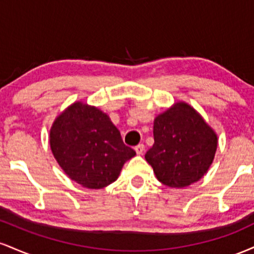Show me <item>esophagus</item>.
Returning a JSON list of instances; mask_svg holds the SVG:
<instances>
[{"label":"esophagus","instance_id":"1","mask_svg":"<svg viewBox=\"0 0 254 254\" xmlns=\"http://www.w3.org/2000/svg\"><path fill=\"white\" fill-rule=\"evenodd\" d=\"M144 144L143 143H139V144H137L136 147H135V150H136V153L138 154V155H141V154H143V151H144Z\"/></svg>","mask_w":254,"mask_h":254}]
</instances>
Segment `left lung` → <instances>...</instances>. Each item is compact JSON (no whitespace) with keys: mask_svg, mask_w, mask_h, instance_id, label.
Listing matches in <instances>:
<instances>
[{"mask_svg":"<svg viewBox=\"0 0 254 254\" xmlns=\"http://www.w3.org/2000/svg\"><path fill=\"white\" fill-rule=\"evenodd\" d=\"M216 148L214 130L190 105L178 103L154 121V144L145 160L159 182L185 188L206 173Z\"/></svg>","mask_w":254,"mask_h":254,"instance_id":"8db88e82","label":"left lung"}]
</instances>
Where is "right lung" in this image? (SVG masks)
Returning <instances> with one entry per match:
<instances>
[{
    "mask_svg": "<svg viewBox=\"0 0 254 254\" xmlns=\"http://www.w3.org/2000/svg\"><path fill=\"white\" fill-rule=\"evenodd\" d=\"M50 145L66 176L87 189L116 182L123 165L136 155L106 113L82 103L72 104L55 121Z\"/></svg>",
    "mask_w": 254,
    "mask_h": 254,
    "instance_id": "right-lung-1",
    "label": "right lung"
}]
</instances>
